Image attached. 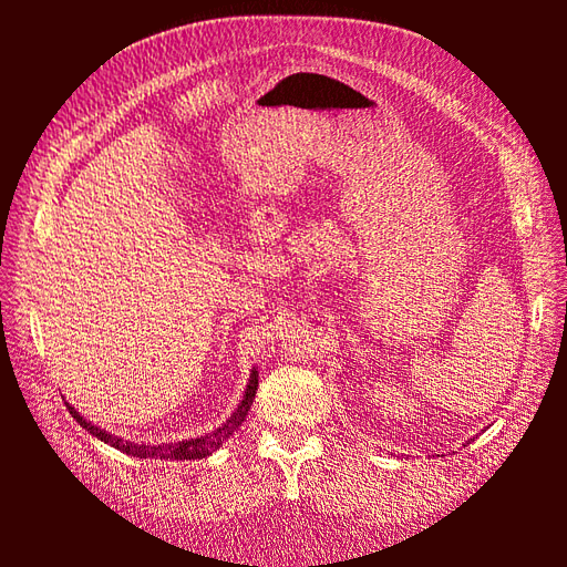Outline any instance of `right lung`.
<instances>
[{
	"label": "right lung",
	"instance_id": "obj_1",
	"mask_svg": "<svg viewBox=\"0 0 567 567\" xmlns=\"http://www.w3.org/2000/svg\"><path fill=\"white\" fill-rule=\"evenodd\" d=\"M255 392H257V369L252 367L250 371V379H248V385H246V392L241 402H238V406L234 409V414L221 423L219 427H215L213 433H205L200 437H192V440H182V442H163V444H140V442H130V440H123L120 435H113L109 433L106 427H99L94 425L92 421L84 419L80 411L68 404V411H71L73 419L87 431L90 435H94L96 440L111 444V447L120 450L123 454H130V456H136V458H161V461H184V458H205L210 456L213 452L219 450L221 442H227L229 435L236 431V427H241V423L246 421L248 411H250V404L255 400Z\"/></svg>",
	"mask_w": 567,
	"mask_h": 567
}]
</instances>
